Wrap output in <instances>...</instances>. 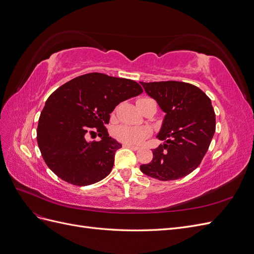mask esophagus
<instances>
[{"label": "esophagus", "instance_id": "34e87169", "mask_svg": "<svg viewBox=\"0 0 254 254\" xmlns=\"http://www.w3.org/2000/svg\"><path fill=\"white\" fill-rule=\"evenodd\" d=\"M123 146H124V147H126V148L132 149V150H137V149H139V147H136V146H133V145H130V144H123Z\"/></svg>", "mask_w": 254, "mask_h": 254}]
</instances>
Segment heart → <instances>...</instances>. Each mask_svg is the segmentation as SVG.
Returning <instances> with one entry per match:
<instances>
[{"label":"heart","instance_id":"1","mask_svg":"<svg viewBox=\"0 0 254 254\" xmlns=\"http://www.w3.org/2000/svg\"><path fill=\"white\" fill-rule=\"evenodd\" d=\"M141 98L137 102L143 101ZM150 131L148 128L142 126H128V125H120L114 129L115 139L124 144L130 145H140L149 136Z\"/></svg>","mask_w":254,"mask_h":254}]
</instances>
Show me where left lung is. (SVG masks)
Returning <instances> with one entry per match:
<instances>
[{"label":"left lung","mask_w":254,"mask_h":254,"mask_svg":"<svg viewBox=\"0 0 254 254\" xmlns=\"http://www.w3.org/2000/svg\"><path fill=\"white\" fill-rule=\"evenodd\" d=\"M140 83L165 112L157 135L165 142L152 150L151 162L142 164L140 170L161 181L183 178L201 163L214 135L216 121L211 99L188 82Z\"/></svg>","instance_id":"left-lung-1"}]
</instances>
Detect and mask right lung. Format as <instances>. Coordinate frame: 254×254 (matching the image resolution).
<instances>
[{
  "label": "right lung",
  "instance_id": "obj_1",
  "mask_svg": "<svg viewBox=\"0 0 254 254\" xmlns=\"http://www.w3.org/2000/svg\"><path fill=\"white\" fill-rule=\"evenodd\" d=\"M142 92L134 80L102 73L78 76L54 91L37 128L38 146L50 170L79 187L106 178L122 145L109 136L105 125L115 107ZM93 133L101 140L89 141Z\"/></svg>",
  "mask_w": 254,
  "mask_h": 254
}]
</instances>
